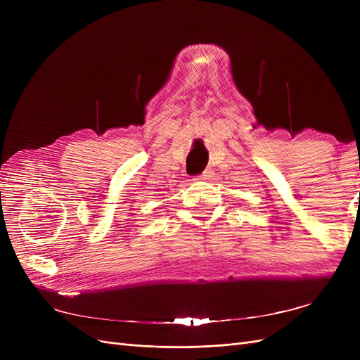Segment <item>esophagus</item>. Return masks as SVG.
Returning <instances> with one entry per match:
<instances>
[{
  "label": "esophagus",
  "mask_w": 360,
  "mask_h": 360,
  "mask_svg": "<svg viewBox=\"0 0 360 360\" xmlns=\"http://www.w3.org/2000/svg\"><path fill=\"white\" fill-rule=\"evenodd\" d=\"M213 177V171L212 169H204L201 176H198L195 180H210Z\"/></svg>",
  "instance_id": "esophagus-1"
}]
</instances>
